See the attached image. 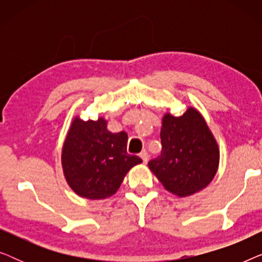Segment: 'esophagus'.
I'll return each mask as SVG.
<instances>
[{"mask_svg":"<svg viewBox=\"0 0 262 262\" xmlns=\"http://www.w3.org/2000/svg\"><path fill=\"white\" fill-rule=\"evenodd\" d=\"M139 156H141V159L143 160V162L144 163H146L148 162V160H149V154L145 151V150H143V151L139 154Z\"/></svg>","mask_w":262,"mask_h":262,"instance_id":"1","label":"esophagus"}]
</instances>
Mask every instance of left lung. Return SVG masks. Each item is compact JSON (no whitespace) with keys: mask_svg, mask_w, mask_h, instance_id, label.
<instances>
[{"mask_svg":"<svg viewBox=\"0 0 262 262\" xmlns=\"http://www.w3.org/2000/svg\"><path fill=\"white\" fill-rule=\"evenodd\" d=\"M160 137L162 151L148 166L168 192L188 196L212 181L220 149L198 111L188 107L180 117L164 114Z\"/></svg>","mask_w":262,"mask_h":262,"instance_id":"8db88e82","label":"left lung"}]
</instances>
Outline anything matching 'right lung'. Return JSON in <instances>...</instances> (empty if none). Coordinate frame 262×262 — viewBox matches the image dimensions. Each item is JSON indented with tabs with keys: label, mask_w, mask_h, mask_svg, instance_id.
<instances>
[{
	"label": "right lung",
	"mask_w": 262,
	"mask_h": 262,
	"mask_svg": "<svg viewBox=\"0 0 262 262\" xmlns=\"http://www.w3.org/2000/svg\"><path fill=\"white\" fill-rule=\"evenodd\" d=\"M127 134H112L107 121L75 118L62 150L64 177L77 195L96 200L113 195L125 175L142 160L126 151Z\"/></svg>",
	"instance_id": "1"
}]
</instances>
